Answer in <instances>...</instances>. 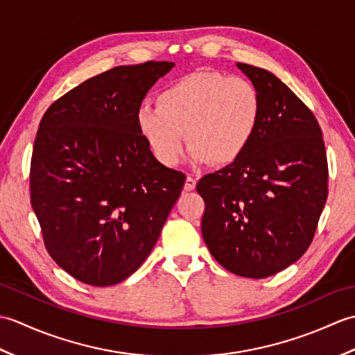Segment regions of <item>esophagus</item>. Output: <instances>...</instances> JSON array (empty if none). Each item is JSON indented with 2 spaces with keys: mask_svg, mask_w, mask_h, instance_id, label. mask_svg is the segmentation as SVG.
Returning <instances> with one entry per match:
<instances>
[{
  "mask_svg": "<svg viewBox=\"0 0 355 355\" xmlns=\"http://www.w3.org/2000/svg\"><path fill=\"white\" fill-rule=\"evenodd\" d=\"M195 186H197V180L192 178V177H187L186 178V183H184V191H193Z\"/></svg>",
  "mask_w": 355,
  "mask_h": 355,
  "instance_id": "esophagus-1",
  "label": "esophagus"
}]
</instances>
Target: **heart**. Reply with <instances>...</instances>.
I'll return each instance as SVG.
<instances>
[{"mask_svg": "<svg viewBox=\"0 0 355 355\" xmlns=\"http://www.w3.org/2000/svg\"><path fill=\"white\" fill-rule=\"evenodd\" d=\"M155 103L139 107L135 125L164 168L182 160L186 139L193 163H235L252 145L262 116L258 88L220 71L186 74L162 89Z\"/></svg>", "mask_w": 355, "mask_h": 355, "instance_id": "heart-1", "label": "heart"}]
</instances>
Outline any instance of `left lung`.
Listing matches in <instances>:
<instances>
[{
  "label": "left lung",
  "instance_id": "1",
  "mask_svg": "<svg viewBox=\"0 0 355 355\" xmlns=\"http://www.w3.org/2000/svg\"><path fill=\"white\" fill-rule=\"evenodd\" d=\"M236 67L261 94V123L239 160L198 182L201 233L224 268L262 279L310 247L328 197L327 150L314 114L281 79Z\"/></svg>",
  "mask_w": 355,
  "mask_h": 355
}]
</instances>
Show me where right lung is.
<instances>
[{
    "label": "right lung",
    "instance_id": "obj_1",
    "mask_svg": "<svg viewBox=\"0 0 355 355\" xmlns=\"http://www.w3.org/2000/svg\"><path fill=\"white\" fill-rule=\"evenodd\" d=\"M175 64L122 65L82 82L37 130L30 195L44 244L78 281H125L153 252L186 175L150 155L135 112Z\"/></svg>",
    "mask_w": 355,
    "mask_h": 355
}]
</instances>
